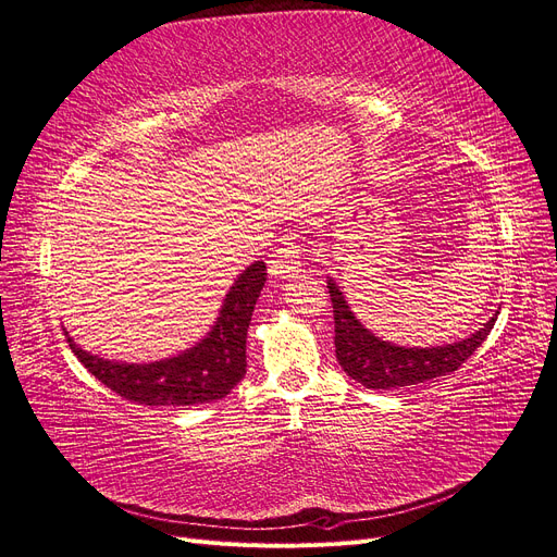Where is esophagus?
I'll list each match as a JSON object with an SVG mask.
<instances>
[{
  "mask_svg": "<svg viewBox=\"0 0 557 557\" xmlns=\"http://www.w3.org/2000/svg\"><path fill=\"white\" fill-rule=\"evenodd\" d=\"M302 271L300 261V245L296 236H284L275 255L268 261V273L280 280H292Z\"/></svg>",
  "mask_w": 557,
  "mask_h": 557,
  "instance_id": "obj_1",
  "label": "esophagus"
}]
</instances>
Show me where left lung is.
<instances>
[{
    "label": "left lung",
    "mask_w": 557,
    "mask_h": 557,
    "mask_svg": "<svg viewBox=\"0 0 557 557\" xmlns=\"http://www.w3.org/2000/svg\"><path fill=\"white\" fill-rule=\"evenodd\" d=\"M327 292H331L335 314V356L344 372L369 389L408 387L457 372L478 351V346H482L498 319L496 312L475 335L457 344L436 348H401L381 342L369 333L348 310L333 280H327Z\"/></svg>",
    "instance_id": "1"
}]
</instances>
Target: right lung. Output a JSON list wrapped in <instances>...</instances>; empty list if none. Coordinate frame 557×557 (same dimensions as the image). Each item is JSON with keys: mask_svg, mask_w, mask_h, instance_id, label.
I'll return each mask as SVG.
<instances>
[{"mask_svg": "<svg viewBox=\"0 0 557 557\" xmlns=\"http://www.w3.org/2000/svg\"><path fill=\"white\" fill-rule=\"evenodd\" d=\"M265 282V263L257 261L236 280L211 335L190 351L151 364H119L69 346L77 360L119 397L144 406H193L222 399L245 376V339L257 298Z\"/></svg>", "mask_w": 557, "mask_h": 557, "instance_id": "obj_1", "label": "right lung"}]
</instances>
